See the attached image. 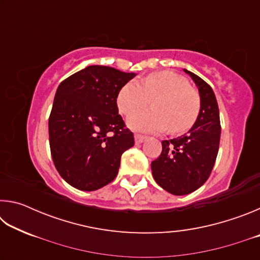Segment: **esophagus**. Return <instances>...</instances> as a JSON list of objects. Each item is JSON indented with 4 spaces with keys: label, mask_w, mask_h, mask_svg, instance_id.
Returning a JSON list of instances; mask_svg holds the SVG:
<instances>
[{
    "label": "esophagus",
    "mask_w": 260,
    "mask_h": 260,
    "mask_svg": "<svg viewBox=\"0 0 260 260\" xmlns=\"http://www.w3.org/2000/svg\"><path fill=\"white\" fill-rule=\"evenodd\" d=\"M134 138H135V143H142V142H144V141L147 140V136H144V135H141V134H138L136 133L135 135H134Z\"/></svg>",
    "instance_id": "34e87169"
}]
</instances>
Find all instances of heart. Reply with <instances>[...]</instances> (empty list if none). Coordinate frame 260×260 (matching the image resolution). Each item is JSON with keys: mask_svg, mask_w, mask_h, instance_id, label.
Here are the masks:
<instances>
[{"mask_svg": "<svg viewBox=\"0 0 260 260\" xmlns=\"http://www.w3.org/2000/svg\"><path fill=\"white\" fill-rule=\"evenodd\" d=\"M153 99V110L136 112ZM117 105L124 114L132 113L127 124L141 132L181 134L190 129L201 112V96L186 78L171 71L152 72L142 79L126 82L117 96Z\"/></svg>", "mask_w": 260, "mask_h": 260, "instance_id": "1", "label": "heart"}]
</instances>
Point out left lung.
I'll return each instance as SVG.
<instances>
[{
  "label": "left lung",
  "mask_w": 260,
  "mask_h": 260,
  "mask_svg": "<svg viewBox=\"0 0 260 260\" xmlns=\"http://www.w3.org/2000/svg\"><path fill=\"white\" fill-rule=\"evenodd\" d=\"M199 87L201 112L188 134L161 141L159 157L151 162L156 182L173 195H186L203 186L217 159L220 133L219 108L212 88L195 73L184 70Z\"/></svg>",
  "instance_id": "obj_1"
}]
</instances>
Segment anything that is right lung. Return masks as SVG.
I'll list each match as a JSON object with an SVG mask.
<instances>
[{"mask_svg":"<svg viewBox=\"0 0 260 260\" xmlns=\"http://www.w3.org/2000/svg\"><path fill=\"white\" fill-rule=\"evenodd\" d=\"M135 73L91 65L60 82L49 116L56 170L72 187L91 191L113 181L122 152L134 146L117 107L120 88Z\"/></svg>","mask_w":260,"mask_h":260,"instance_id":"right-lung-1","label":"right lung"}]
</instances>
